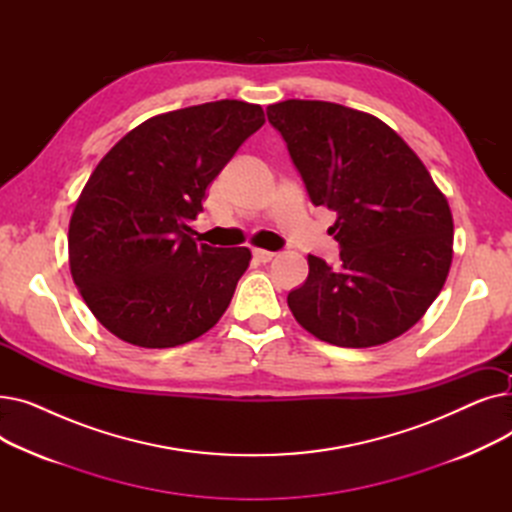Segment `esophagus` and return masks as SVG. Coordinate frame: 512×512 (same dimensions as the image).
Returning <instances> with one entry per match:
<instances>
[{
	"mask_svg": "<svg viewBox=\"0 0 512 512\" xmlns=\"http://www.w3.org/2000/svg\"><path fill=\"white\" fill-rule=\"evenodd\" d=\"M253 259L259 261V263H267V261L274 259V253L272 251H265V249H255L253 251Z\"/></svg>",
	"mask_w": 512,
	"mask_h": 512,
	"instance_id": "34e87169",
	"label": "esophagus"
}]
</instances>
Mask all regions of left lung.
<instances>
[{
  "instance_id": "obj_1",
  "label": "left lung",
  "mask_w": 512,
  "mask_h": 512,
  "mask_svg": "<svg viewBox=\"0 0 512 512\" xmlns=\"http://www.w3.org/2000/svg\"><path fill=\"white\" fill-rule=\"evenodd\" d=\"M313 205L336 211L340 261L309 255L288 307L315 338L367 348L405 334L440 294L452 213L423 161L371 114L330 101L267 107Z\"/></svg>"
}]
</instances>
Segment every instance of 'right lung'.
<instances>
[{
    "mask_svg": "<svg viewBox=\"0 0 512 512\" xmlns=\"http://www.w3.org/2000/svg\"><path fill=\"white\" fill-rule=\"evenodd\" d=\"M263 122L247 101L184 107L145 120L99 161L76 201L68 253L74 284L114 336L172 348L218 324L251 251L203 245L191 222Z\"/></svg>",
    "mask_w": 512,
    "mask_h": 512,
    "instance_id": "add662e5",
    "label": "right lung"
}]
</instances>
